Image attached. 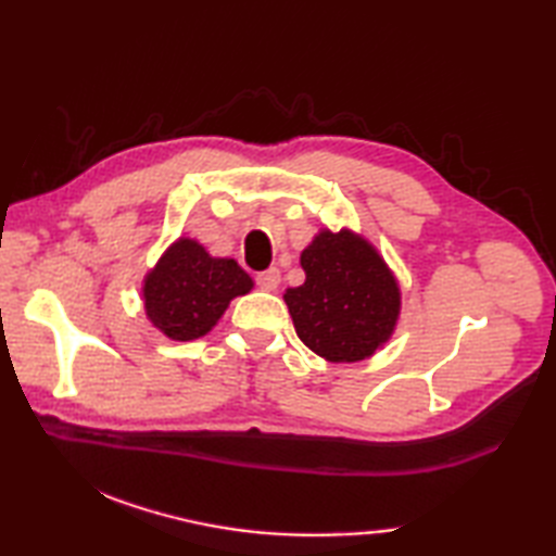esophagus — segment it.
<instances>
[{"mask_svg":"<svg viewBox=\"0 0 556 556\" xmlns=\"http://www.w3.org/2000/svg\"><path fill=\"white\" fill-rule=\"evenodd\" d=\"M255 285L263 289V291H275L279 287V269L277 267H269V269L257 271Z\"/></svg>","mask_w":556,"mask_h":556,"instance_id":"34e87169","label":"esophagus"}]
</instances>
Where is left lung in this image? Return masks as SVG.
<instances>
[{"label":"left lung","instance_id":"8db88e82","mask_svg":"<svg viewBox=\"0 0 556 556\" xmlns=\"http://www.w3.org/2000/svg\"><path fill=\"white\" fill-rule=\"evenodd\" d=\"M305 281L285 301L305 346L332 363L372 356L392 337L401 293L375 248L351 231H320L301 253Z\"/></svg>","mask_w":556,"mask_h":556}]
</instances>
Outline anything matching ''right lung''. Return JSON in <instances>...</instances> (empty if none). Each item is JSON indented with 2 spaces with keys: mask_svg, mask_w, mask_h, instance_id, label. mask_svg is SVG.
Masks as SVG:
<instances>
[{
  "mask_svg": "<svg viewBox=\"0 0 556 556\" xmlns=\"http://www.w3.org/2000/svg\"><path fill=\"white\" fill-rule=\"evenodd\" d=\"M253 289L236 260L210 257L203 245L179 239L160 257L143 287L146 313L174 341L207 334L231 299Z\"/></svg>",
  "mask_w": 556,
  "mask_h": 556,
  "instance_id": "obj_1",
  "label": "right lung"
}]
</instances>
